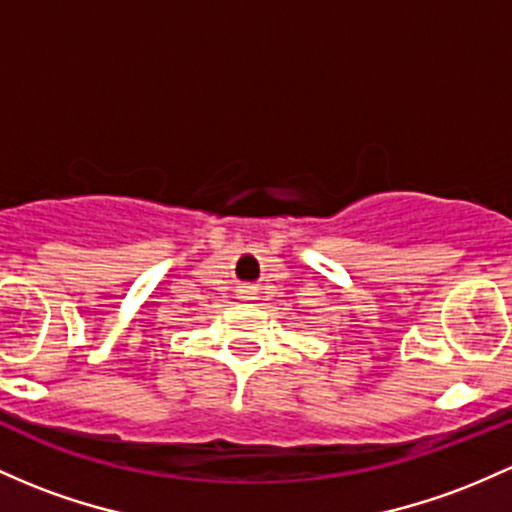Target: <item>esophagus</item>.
<instances>
[{
  "instance_id": "esophagus-1",
  "label": "esophagus",
  "mask_w": 512,
  "mask_h": 512,
  "mask_svg": "<svg viewBox=\"0 0 512 512\" xmlns=\"http://www.w3.org/2000/svg\"><path fill=\"white\" fill-rule=\"evenodd\" d=\"M255 291H252L250 289V286H245V289H240V299H243V301H252V299H255Z\"/></svg>"
}]
</instances>
